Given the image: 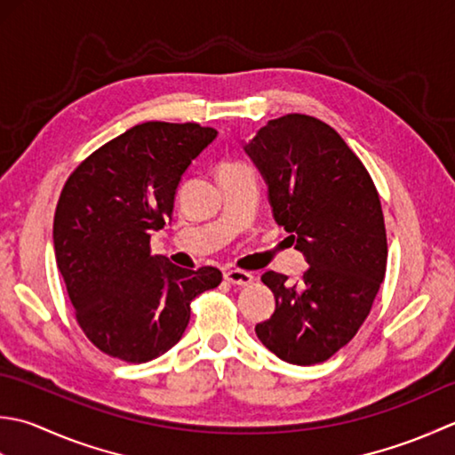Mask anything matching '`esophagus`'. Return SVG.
<instances>
[{
	"label": "esophagus",
	"instance_id": "obj_1",
	"mask_svg": "<svg viewBox=\"0 0 455 455\" xmlns=\"http://www.w3.org/2000/svg\"><path fill=\"white\" fill-rule=\"evenodd\" d=\"M224 279L229 284H235V286H249L253 281L255 276L247 271H239V268H229V271L224 273Z\"/></svg>",
	"mask_w": 455,
	"mask_h": 455
}]
</instances>
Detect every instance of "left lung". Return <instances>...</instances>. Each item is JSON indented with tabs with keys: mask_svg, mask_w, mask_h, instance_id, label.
Returning a JSON list of instances; mask_svg holds the SVG:
<instances>
[{
	"mask_svg": "<svg viewBox=\"0 0 455 455\" xmlns=\"http://www.w3.org/2000/svg\"><path fill=\"white\" fill-rule=\"evenodd\" d=\"M243 151L263 176L276 224L308 263L296 284L273 271L261 276L275 312L255 333L286 363H322L355 336L385 279L381 200L363 163L316 117L271 119Z\"/></svg>",
	"mask_w": 455,
	"mask_h": 455,
	"instance_id": "1",
	"label": "left lung"
}]
</instances>
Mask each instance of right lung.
<instances>
[{
  "mask_svg": "<svg viewBox=\"0 0 455 455\" xmlns=\"http://www.w3.org/2000/svg\"><path fill=\"white\" fill-rule=\"evenodd\" d=\"M216 137L198 124L135 125L64 184L54 255L80 328L111 357L145 363L166 354L188 326L190 302L221 283L216 267H176L149 247L172 218L182 174Z\"/></svg>",
  "mask_w": 455,
  "mask_h": 455,
  "instance_id": "add662e5",
  "label": "right lung"
}]
</instances>
